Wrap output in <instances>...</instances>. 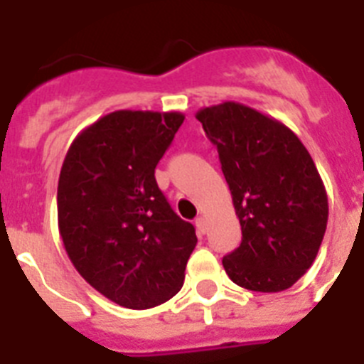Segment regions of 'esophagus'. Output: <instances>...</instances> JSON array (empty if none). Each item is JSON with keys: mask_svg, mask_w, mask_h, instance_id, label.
Instances as JSON below:
<instances>
[{"mask_svg": "<svg viewBox=\"0 0 364 364\" xmlns=\"http://www.w3.org/2000/svg\"><path fill=\"white\" fill-rule=\"evenodd\" d=\"M195 224H197V230L200 235H205L208 233V222H205L204 217H198L197 220H195Z\"/></svg>", "mask_w": 364, "mask_h": 364, "instance_id": "34e87169", "label": "esophagus"}]
</instances>
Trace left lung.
<instances>
[{
    "label": "left lung",
    "instance_id": "1",
    "mask_svg": "<svg viewBox=\"0 0 364 364\" xmlns=\"http://www.w3.org/2000/svg\"><path fill=\"white\" fill-rule=\"evenodd\" d=\"M197 120L217 146L242 230L222 259L228 277L246 290H288L326 231V189L310 153L282 122L237 102L200 109Z\"/></svg>",
    "mask_w": 364,
    "mask_h": 364
}]
</instances>
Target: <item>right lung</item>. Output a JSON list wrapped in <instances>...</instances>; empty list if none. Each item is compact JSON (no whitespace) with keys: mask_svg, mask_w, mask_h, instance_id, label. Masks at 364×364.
<instances>
[{"mask_svg":"<svg viewBox=\"0 0 364 364\" xmlns=\"http://www.w3.org/2000/svg\"><path fill=\"white\" fill-rule=\"evenodd\" d=\"M182 112L114 111L74 138L58 180V228L89 284L131 310L159 306L184 284L195 228L159 189L154 167Z\"/></svg>","mask_w":364,"mask_h":364,"instance_id":"add662e5","label":"right lung"}]
</instances>
